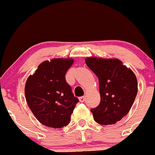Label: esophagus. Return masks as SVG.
Listing matches in <instances>:
<instances>
[{"label": "esophagus", "instance_id": "obj_1", "mask_svg": "<svg viewBox=\"0 0 155 155\" xmlns=\"http://www.w3.org/2000/svg\"><path fill=\"white\" fill-rule=\"evenodd\" d=\"M85 100H86V98H85L84 96H83V97H79V101H80L81 103H83V102H84Z\"/></svg>", "mask_w": 155, "mask_h": 155}]
</instances>
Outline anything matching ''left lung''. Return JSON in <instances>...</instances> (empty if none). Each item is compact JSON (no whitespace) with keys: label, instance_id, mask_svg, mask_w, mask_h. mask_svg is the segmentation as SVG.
I'll return each mask as SVG.
<instances>
[{"label":"left lung","instance_id":"8db88e82","mask_svg":"<svg viewBox=\"0 0 155 155\" xmlns=\"http://www.w3.org/2000/svg\"><path fill=\"white\" fill-rule=\"evenodd\" d=\"M85 62L99 79L100 103L90 110L94 120L102 125L114 124L128 114L134 102L136 76L118 59L90 57Z\"/></svg>","mask_w":155,"mask_h":155}]
</instances>
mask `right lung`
<instances>
[{
	"label": "right lung",
	"instance_id": "right-lung-1",
	"mask_svg": "<svg viewBox=\"0 0 155 155\" xmlns=\"http://www.w3.org/2000/svg\"><path fill=\"white\" fill-rule=\"evenodd\" d=\"M73 63L71 58H53L38 65L26 81L27 104L43 125L62 128L70 122L79 99L65 80V73Z\"/></svg>",
	"mask_w": 155,
	"mask_h": 155
}]
</instances>
